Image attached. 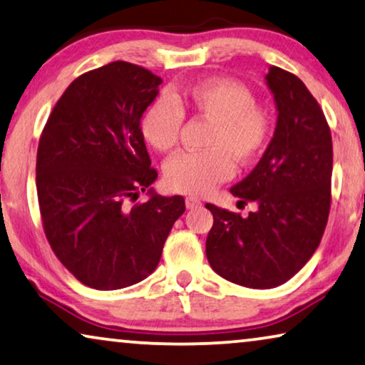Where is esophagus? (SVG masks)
Wrapping results in <instances>:
<instances>
[{
    "mask_svg": "<svg viewBox=\"0 0 365 365\" xmlns=\"http://www.w3.org/2000/svg\"><path fill=\"white\" fill-rule=\"evenodd\" d=\"M201 206H202V202L199 201L197 197H192V196L186 197V207L187 209H197V207H201Z\"/></svg>",
    "mask_w": 365,
    "mask_h": 365,
    "instance_id": "34e87169",
    "label": "esophagus"
}]
</instances>
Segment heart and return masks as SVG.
I'll return each mask as SVG.
<instances>
[{"mask_svg":"<svg viewBox=\"0 0 365 365\" xmlns=\"http://www.w3.org/2000/svg\"><path fill=\"white\" fill-rule=\"evenodd\" d=\"M182 109H191L212 128L206 139L209 151L179 154L164 166V181L173 191L206 194L232 176V158L246 166L267 146L271 121L251 89L232 79H207L184 93L159 96L144 111L143 134L158 151L168 153L178 144Z\"/></svg>","mask_w":365,"mask_h":365,"instance_id":"heart-1","label":"heart"}]
</instances>
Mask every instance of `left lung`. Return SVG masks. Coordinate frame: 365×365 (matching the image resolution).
<instances>
[{
	"label": "left lung",
	"instance_id": "1",
	"mask_svg": "<svg viewBox=\"0 0 365 365\" xmlns=\"http://www.w3.org/2000/svg\"><path fill=\"white\" fill-rule=\"evenodd\" d=\"M266 84L276 103L274 136L251 174L231 187L256 202L247 217L206 204L214 222L206 256L219 276L239 286L272 289L312 257L331 209L332 138L321 106L301 79L277 66Z\"/></svg>",
	"mask_w": 365,
	"mask_h": 365
}]
</instances>
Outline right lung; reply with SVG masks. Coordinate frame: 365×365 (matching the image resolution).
I'll return each mask as SVG.
<instances>
[{
  "mask_svg": "<svg viewBox=\"0 0 365 365\" xmlns=\"http://www.w3.org/2000/svg\"><path fill=\"white\" fill-rule=\"evenodd\" d=\"M163 79L126 61L69 84L39 138L36 189L49 246L63 266L98 291L141 282L154 272L181 196H161L141 118ZM148 201L134 207L139 192Z\"/></svg>",
  "mask_w": 365,
  "mask_h": 365,
  "instance_id": "right-lung-1",
  "label": "right lung"
}]
</instances>
